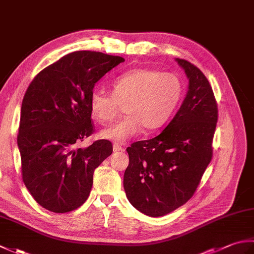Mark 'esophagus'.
<instances>
[{"instance_id":"1","label":"esophagus","mask_w":254,"mask_h":254,"mask_svg":"<svg viewBox=\"0 0 254 254\" xmlns=\"http://www.w3.org/2000/svg\"><path fill=\"white\" fill-rule=\"evenodd\" d=\"M124 148L121 146L120 144L115 143L113 144V152H123Z\"/></svg>"}]
</instances>
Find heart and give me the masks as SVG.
I'll list each match as a JSON object with an SVG mask.
<instances>
[{"label":"heart","instance_id":"obj_1","mask_svg":"<svg viewBox=\"0 0 254 254\" xmlns=\"http://www.w3.org/2000/svg\"><path fill=\"white\" fill-rule=\"evenodd\" d=\"M112 95L95 89L89 96L94 120L107 126L115 121L121 107L126 117L100 135L116 142H126L138 135L144 127L154 131L161 127L174 113L182 96V83L174 73L150 68H136L116 77Z\"/></svg>","mask_w":254,"mask_h":254}]
</instances>
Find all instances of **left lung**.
<instances>
[{"mask_svg":"<svg viewBox=\"0 0 254 254\" xmlns=\"http://www.w3.org/2000/svg\"><path fill=\"white\" fill-rule=\"evenodd\" d=\"M189 78L180 109L157 136L127 148L123 187L130 203L152 217L164 216L190 199L213 156L217 102L201 69L177 59Z\"/></svg>","mask_w":254,"mask_h":254,"instance_id":"obj_1","label":"left lung"}]
</instances>
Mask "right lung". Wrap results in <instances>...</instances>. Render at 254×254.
<instances>
[{"label":"right lung","mask_w":254,"mask_h":254,"mask_svg":"<svg viewBox=\"0 0 254 254\" xmlns=\"http://www.w3.org/2000/svg\"><path fill=\"white\" fill-rule=\"evenodd\" d=\"M124 59L75 51L38 73L20 110L17 145L21 177L42 207L68 213L87 199L95 169L112 153L108 139L77 147L95 132L89 96L95 84Z\"/></svg>","instance_id":"add662e5"}]
</instances>
